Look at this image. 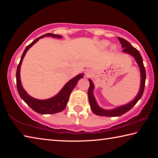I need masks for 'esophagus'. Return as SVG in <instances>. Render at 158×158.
Here are the masks:
<instances>
[{"mask_svg": "<svg viewBox=\"0 0 158 158\" xmlns=\"http://www.w3.org/2000/svg\"><path fill=\"white\" fill-rule=\"evenodd\" d=\"M90 74H91V72H90L89 69H87V70L85 71V75L87 77H89L90 76Z\"/></svg>", "mask_w": 158, "mask_h": 158, "instance_id": "1", "label": "esophagus"}]
</instances>
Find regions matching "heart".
Returning a JSON list of instances; mask_svg holds the SVG:
<instances>
[{
  "instance_id": "obj_1",
  "label": "heart",
  "mask_w": 158,
  "mask_h": 158,
  "mask_svg": "<svg viewBox=\"0 0 158 158\" xmlns=\"http://www.w3.org/2000/svg\"><path fill=\"white\" fill-rule=\"evenodd\" d=\"M108 45H109V42L107 41H103L102 42V46L104 47H106V46H108Z\"/></svg>"
}]
</instances>
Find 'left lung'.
I'll return each mask as SVG.
<instances>
[{"label": "left lung", "instance_id": "obj_1", "mask_svg": "<svg viewBox=\"0 0 158 158\" xmlns=\"http://www.w3.org/2000/svg\"><path fill=\"white\" fill-rule=\"evenodd\" d=\"M118 39L119 40L120 42H121L122 47L123 48V52L127 53L128 54L135 58V60L137 61L139 67L140 69V74H141V84H140V89L139 91L138 94L132 101H131L130 102L127 103V105H123L121 106H118L116 109H109V110H106V109H103L98 106L97 104V102L95 100V98L93 95V89H94V84H93V81L89 79L90 82V86L89 90H88V95H89V100L90 108H91L92 111L95 114L98 115V116H120L121 115L126 113L127 111L130 110L137 102L139 100V99L141 98V96L143 95L144 88H145V82H146V69L144 68L143 63V59L142 57L140 54V53L139 51L132 47V45L126 40H125L122 37H118Z\"/></svg>", "mask_w": 158, "mask_h": 158}]
</instances>
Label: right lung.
I'll list each match as a JSON object with an SVG mask.
<instances>
[{
  "label": "right lung",
  "instance_id": "obj_1",
  "mask_svg": "<svg viewBox=\"0 0 158 158\" xmlns=\"http://www.w3.org/2000/svg\"><path fill=\"white\" fill-rule=\"evenodd\" d=\"M46 36H51L53 37H57V38H61L62 36L59 35H56L53 33H47L43 35L42 36L39 37L38 38L35 40L33 42L28 45L23 52L22 56H21L20 62L19 63L17 69V73H16V78H17V87L19 94L21 99L30 106V107L35 112L40 114H52L58 113L63 111L66 107L67 103H68L69 95L73 91L74 88L75 87L79 80L83 78L84 75L83 74H79L75 77L72 79L67 84L64 85V87L61 89L60 91L56 95L52 98L47 99V100H37V99L32 98L29 95L26 90L23 89L22 85H21V79H20V68L21 63L25 56L27 51L33 46L34 44L39 40L40 39Z\"/></svg>",
  "mask_w": 158,
  "mask_h": 158
}]
</instances>
